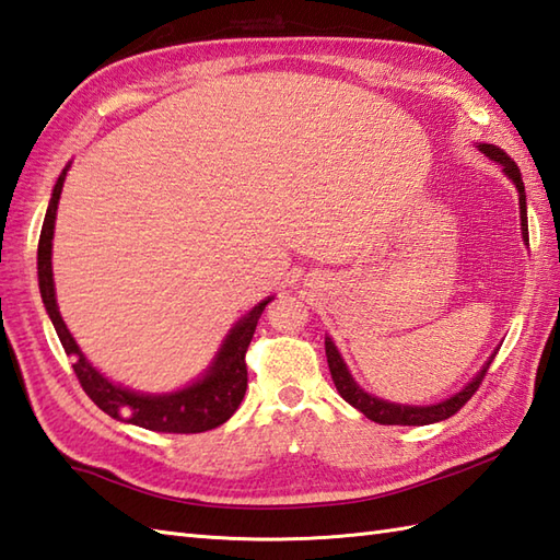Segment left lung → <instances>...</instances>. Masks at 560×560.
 Masks as SVG:
<instances>
[{
    "instance_id": "left-lung-1",
    "label": "left lung",
    "mask_w": 560,
    "mask_h": 560,
    "mask_svg": "<svg viewBox=\"0 0 560 560\" xmlns=\"http://www.w3.org/2000/svg\"><path fill=\"white\" fill-rule=\"evenodd\" d=\"M481 153H486L491 161H495L498 165H503V173L508 175V180H513V185L517 187V197H520V225H522V241L525 245H529V229H527V195H525V183H522V173L517 168V163L508 156L503 149H498L493 144H477ZM325 351H327V363H329V373L331 380H335V387L339 389V395L347 399L351 407L359 409L365 419H371L375 423L383 425H428V423H438L450 419L452 413H457L464 404L471 399L474 392L479 389L481 380L489 371V365L493 363V355L498 353V349L489 355V361L481 365V371L474 375L467 385H464L455 395H450L443 401L435 404H423V407H413V404H395L387 399H380L371 392H365L359 383H355L351 371L343 363L339 349L335 347V341L329 337H325Z\"/></svg>"
}]
</instances>
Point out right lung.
I'll return each mask as SVG.
<instances>
[{
	"mask_svg": "<svg viewBox=\"0 0 560 560\" xmlns=\"http://www.w3.org/2000/svg\"><path fill=\"white\" fill-rule=\"evenodd\" d=\"M71 163L65 165L59 173L57 183L52 187L50 205L45 211L40 243H38V287L45 303V311L50 315L55 331L67 355H71V368L79 377L83 392L93 399L98 409H103L117 421L135 423L139 428L156 433H201L211 431L221 423H225L241 407L247 389V365L245 353L249 341H253L255 327L259 323L265 307L273 301V295L257 303L253 311L243 315L237 323L229 329V335L221 341V347L213 355L209 368L192 383L173 389L161 392V395H149V392H137L113 383L105 377L96 365H93L83 351L79 349L77 339L71 337L62 315L57 307L55 295V279H52V237H55V219H57V205L59 195H62V185Z\"/></svg>",
	"mask_w": 560,
	"mask_h": 560,
	"instance_id": "1",
	"label": "right lung"
}]
</instances>
